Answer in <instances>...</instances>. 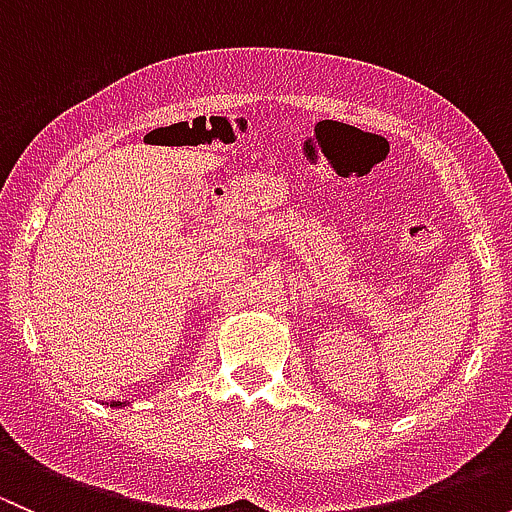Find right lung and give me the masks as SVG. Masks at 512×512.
<instances>
[{"label": "right lung", "mask_w": 512, "mask_h": 512, "mask_svg": "<svg viewBox=\"0 0 512 512\" xmlns=\"http://www.w3.org/2000/svg\"><path fill=\"white\" fill-rule=\"evenodd\" d=\"M113 409H118V406H126V401H111Z\"/></svg>", "instance_id": "right-lung-1"}]
</instances>
